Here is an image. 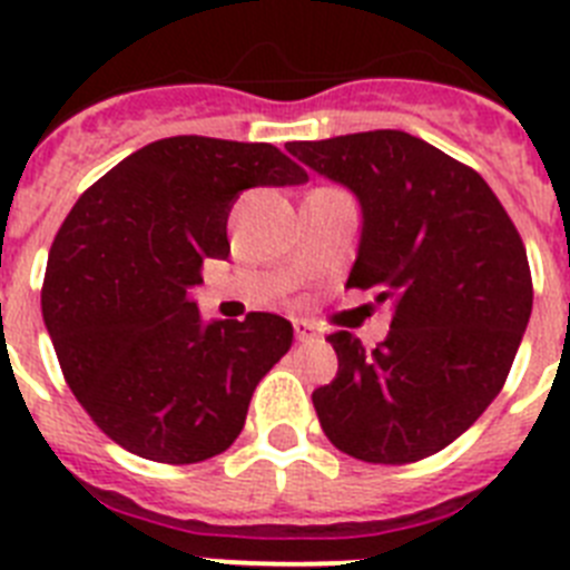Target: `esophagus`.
Returning <instances> with one entry per match:
<instances>
[{"mask_svg": "<svg viewBox=\"0 0 570 570\" xmlns=\"http://www.w3.org/2000/svg\"><path fill=\"white\" fill-rule=\"evenodd\" d=\"M294 334H296V340H299V342H311V340H316V336H320V331H316L311 322L296 320L294 322Z\"/></svg>", "mask_w": 570, "mask_h": 570, "instance_id": "obj_1", "label": "esophagus"}]
</instances>
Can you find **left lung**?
Returning <instances> with one entry per match:
<instances>
[{
  "label": "left lung",
  "instance_id": "left-lung-1",
  "mask_svg": "<svg viewBox=\"0 0 570 570\" xmlns=\"http://www.w3.org/2000/svg\"><path fill=\"white\" fill-rule=\"evenodd\" d=\"M288 154L356 196L347 285L394 305L374 351L351 331L328 336L340 371L311 396L322 431L362 462L425 460L505 385L533 305L525 245L476 170L405 130L291 142Z\"/></svg>",
  "mask_w": 570,
  "mask_h": 570
}]
</instances>
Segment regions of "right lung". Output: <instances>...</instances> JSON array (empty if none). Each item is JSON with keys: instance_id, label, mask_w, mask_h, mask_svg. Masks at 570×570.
Here are the masks:
<instances>
[{"instance_id": "right-lung-1", "label": "right lung", "mask_w": 570, "mask_h": 570, "mask_svg": "<svg viewBox=\"0 0 570 570\" xmlns=\"http://www.w3.org/2000/svg\"><path fill=\"white\" fill-rule=\"evenodd\" d=\"M308 174L268 142L170 136L110 168L59 228L42 316L70 391L125 451L168 465L223 454L288 354L276 314L205 322L190 291L230 254L242 190Z\"/></svg>"}]
</instances>
